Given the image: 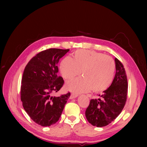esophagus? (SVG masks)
<instances>
[{
  "mask_svg": "<svg viewBox=\"0 0 147 147\" xmlns=\"http://www.w3.org/2000/svg\"><path fill=\"white\" fill-rule=\"evenodd\" d=\"M77 96H78V94H74V93H72V94H71V95H70V99H74V98H76Z\"/></svg>",
  "mask_w": 147,
  "mask_h": 147,
  "instance_id": "esophagus-1",
  "label": "esophagus"
}]
</instances>
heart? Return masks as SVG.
Wrapping results in <instances>:
<instances>
[{"label": "heart", "mask_w": 147, "mask_h": 147, "mask_svg": "<svg viewBox=\"0 0 147 147\" xmlns=\"http://www.w3.org/2000/svg\"><path fill=\"white\" fill-rule=\"evenodd\" d=\"M60 72L65 80H70L81 72L83 77L67 83L69 90L75 92L106 90L112 83L115 64L112 57L95 51L79 50L73 53V59L67 56L61 61Z\"/></svg>", "instance_id": "b5f03b06"}]
</instances>
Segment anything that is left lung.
Wrapping results in <instances>:
<instances>
[{
	"label": "left lung",
	"mask_w": 147,
	"mask_h": 147,
	"mask_svg": "<svg viewBox=\"0 0 147 147\" xmlns=\"http://www.w3.org/2000/svg\"><path fill=\"white\" fill-rule=\"evenodd\" d=\"M116 74L111 85L99 95V99H91L85 115L92 126L108 125L121 112L125 105L127 94V80L123 65L115 59Z\"/></svg>",
	"instance_id": "left-lung-1"
}]
</instances>
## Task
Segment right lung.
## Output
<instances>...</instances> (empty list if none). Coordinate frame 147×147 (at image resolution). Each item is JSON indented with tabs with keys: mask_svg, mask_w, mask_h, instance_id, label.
Returning a JSON list of instances; mask_svg holds the SVG:
<instances>
[{
	"mask_svg": "<svg viewBox=\"0 0 147 147\" xmlns=\"http://www.w3.org/2000/svg\"><path fill=\"white\" fill-rule=\"evenodd\" d=\"M69 51L50 48L38 53L24 69L21 86L23 108L33 121L42 126H50L58 121L70 96L69 92L59 97L52 96L63 86L58 77L57 63Z\"/></svg>",
	"mask_w": 147,
	"mask_h": 147,
	"instance_id": "add662e5",
	"label": "right lung"
}]
</instances>
